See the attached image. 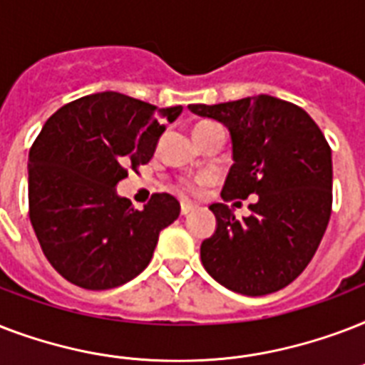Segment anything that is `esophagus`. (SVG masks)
Masks as SVG:
<instances>
[{
  "instance_id": "esophagus-1",
  "label": "esophagus",
  "mask_w": 365,
  "mask_h": 365,
  "mask_svg": "<svg viewBox=\"0 0 365 365\" xmlns=\"http://www.w3.org/2000/svg\"><path fill=\"white\" fill-rule=\"evenodd\" d=\"M197 206L193 205V202H189V200H182V205H180V210H182V214L185 216V214H189V212H193Z\"/></svg>"
}]
</instances>
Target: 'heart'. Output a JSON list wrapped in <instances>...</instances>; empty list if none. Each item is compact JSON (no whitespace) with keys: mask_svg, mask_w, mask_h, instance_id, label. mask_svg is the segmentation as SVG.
Returning <instances> with one entry per match:
<instances>
[{"mask_svg":"<svg viewBox=\"0 0 365 365\" xmlns=\"http://www.w3.org/2000/svg\"><path fill=\"white\" fill-rule=\"evenodd\" d=\"M185 189H187V191H193L195 185H193V183H187V185H185Z\"/></svg>","mask_w":365,"mask_h":365,"instance_id":"heart-1","label":"heart"}]
</instances>
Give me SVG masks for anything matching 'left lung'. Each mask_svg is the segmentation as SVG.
I'll return each mask as SVG.
<instances>
[{"label":"left lung","mask_w":365,"mask_h":365,"mask_svg":"<svg viewBox=\"0 0 365 365\" xmlns=\"http://www.w3.org/2000/svg\"><path fill=\"white\" fill-rule=\"evenodd\" d=\"M189 110L229 128L235 163L223 199L257 195L242 220L223 202L210 206L217 225L200 244L202 265L237 294L286 288L311 263L331 216V149L322 130L299 106L269 94Z\"/></svg>","instance_id":"1"}]
</instances>
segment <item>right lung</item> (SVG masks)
<instances>
[{"mask_svg": "<svg viewBox=\"0 0 365 365\" xmlns=\"http://www.w3.org/2000/svg\"><path fill=\"white\" fill-rule=\"evenodd\" d=\"M182 106L157 108L121 93H98L62 106L30 149V222L48 263L85 289H110L149 265L159 233L180 202L151 195L136 210L115 185L151 160Z\"/></svg>", "mask_w": 365, "mask_h": 365, "instance_id": "add662e5", "label": "right lung"}]
</instances>
